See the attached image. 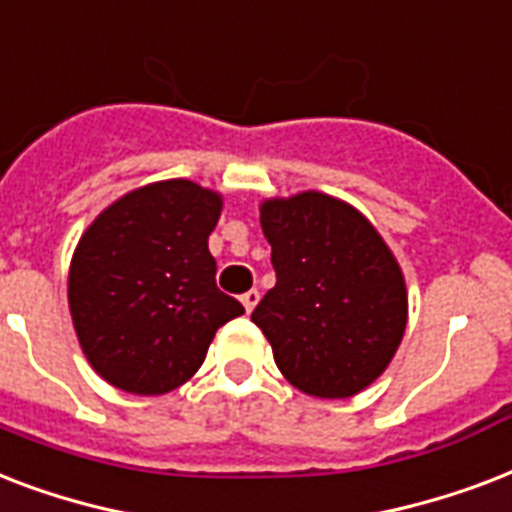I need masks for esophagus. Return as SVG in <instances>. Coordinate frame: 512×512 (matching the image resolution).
<instances>
[{
	"mask_svg": "<svg viewBox=\"0 0 512 512\" xmlns=\"http://www.w3.org/2000/svg\"><path fill=\"white\" fill-rule=\"evenodd\" d=\"M240 301H243V307L248 312H253V307H256V304H259V291H256V288H251V291H245L243 296H240Z\"/></svg>",
	"mask_w": 512,
	"mask_h": 512,
	"instance_id": "1",
	"label": "esophagus"
}]
</instances>
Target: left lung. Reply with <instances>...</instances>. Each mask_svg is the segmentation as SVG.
I'll return each mask as SVG.
<instances>
[{"mask_svg":"<svg viewBox=\"0 0 512 512\" xmlns=\"http://www.w3.org/2000/svg\"><path fill=\"white\" fill-rule=\"evenodd\" d=\"M277 283L251 320L288 382L312 398H352L376 382L408 320L406 280L371 221L323 192L259 208Z\"/></svg>","mask_w":512,"mask_h":512,"instance_id":"obj_1","label":"left lung"}]
</instances>
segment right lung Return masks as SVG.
<instances>
[{"label": "right lung", "instance_id": "right-lung-1", "mask_svg": "<svg viewBox=\"0 0 512 512\" xmlns=\"http://www.w3.org/2000/svg\"><path fill=\"white\" fill-rule=\"evenodd\" d=\"M219 192L170 178L122 194L79 237L69 267V312L79 347L101 379L133 395L189 382L213 336L243 304L216 288L208 237Z\"/></svg>", "mask_w": 512, "mask_h": 512}]
</instances>
